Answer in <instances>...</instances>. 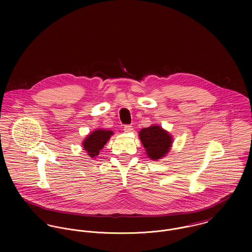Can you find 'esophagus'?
Returning <instances> with one entry per match:
<instances>
[{
  "mask_svg": "<svg viewBox=\"0 0 252 252\" xmlns=\"http://www.w3.org/2000/svg\"><path fill=\"white\" fill-rule=\"evenodd\" d=\"M133 130V127L131 126V125H125L124 126V131L126 132V133H129V132H131Z\"/></svg>",
  "mask_w": 252,
  "mask_h": 252,
  "instance_id": "obj_1",
  "label": "esophagus"
}]
</instances>
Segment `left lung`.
I'll return each mask as SVG.
<instances>
[{"mask_svg":"<svg viewBox=\"0 0 252 252\" xmlns=\"http://www.w3.org/2000/svg\"><path fill=\"white\" fill-rule=\"evenodd\" d=\"M140 139L149 158L160 159L169 151L172 144V137L160 126H150L140 132Z\"/></svg>","mask_w":252,"mask_h":252,"instance_id":"1","label":"left lung"}]
</instances>
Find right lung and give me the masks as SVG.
<instances>
[{
  "instance_id": "right-lung-1",
  "label": "right lung",
  "mask_w": 252,
  "mask_h": 252,
  "mask_svg": "<svg viewBox=\"0 0 252 252\" xmlns=\"http://www.w3.org/2000/svg\"><path fill=\"white\" fill-rule=\"evenodd\" d=\"M113 133L111 131L106 130H96L91 133L83 142V148L87 151L90 157H96L99 155L100 150L107 144L110 136Z\"/></svg>"
}]
</instances>
